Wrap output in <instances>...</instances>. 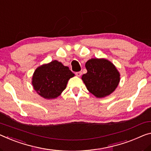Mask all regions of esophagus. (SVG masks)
I'll return each instance as SVG.
<instances>
[{
	"instance_id": "esophagus-1",
	"label": "esophagus",
	"mask_w": 151,
	"mask_h": 151,
	"mask_svg": "<svg viewBox=\"0 0 151 151\" xmlns=\"http://www.w3.org/2000/svg\"><path fill=\"white\" fill-rule=\"evenodd\" d=\"M76 75L78 76V77H80V76L82 75V72H81V71H78V72H76Z\"/></svg>"
}]
</instances>
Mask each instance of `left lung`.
<instances>
[{"instance_id": "obj_1", "label": "left lung", "mask_w": 151, "mask_h": 151, "mask_svg": "<svg viewBox=\"0 0 151 151\" xmlns=\"http://www.w3.org/2000/svg\"><path fill=\"white\" fill-rule=\"evenodd\" d=\"M87 73L82 77L88 91L97 98L108 96L119 82V73L112 63L104 59H92L86 63Z\"/></svg>"}]
</instances>
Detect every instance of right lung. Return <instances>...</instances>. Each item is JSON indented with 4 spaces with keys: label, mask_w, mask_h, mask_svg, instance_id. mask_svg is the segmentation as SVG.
<instances>
[{
    "label": "right lung",
    "mask_w": 151,
    "mask_h": 151,
    "mask_svg": "<svg viewBox=\"0 0 151 151\" xmlns=\"http://www.w3.org/2000/svg\"><path fill=\"white\" fill-rule=\"evenodd\" d=\"M74 73L61 63L52 61L36 69L32 78L34 88L45 99H55L65 89Z\"/></svg>",
    "instance_id": "1"
}]
</instances>
